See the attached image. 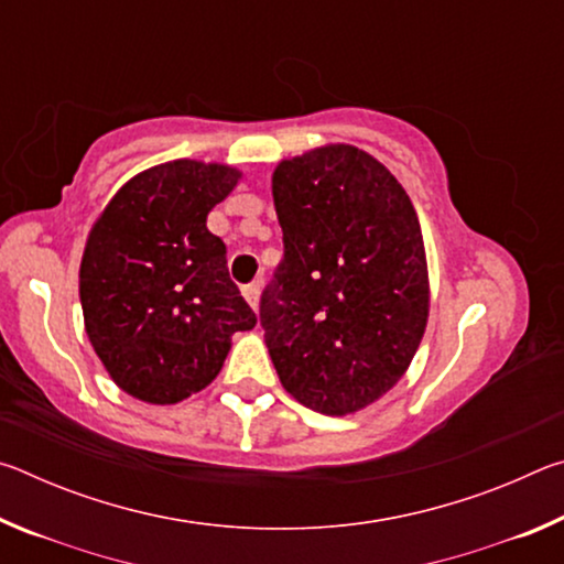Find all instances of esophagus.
<instances>
[{"label": "esophagus", "instance_id": "1", "mask_svg": "<svg viewBox=\"0 0 564 564\" xmlns=\"http://www.w3.org/2000/svg\"><path fill=\"white\" fill-rule=\"evenodd\" d=\"M243 295H246V301L251 303V308H253V311H259V299H261V281H253V283L243 285Z\"/></svg>", "mask_w": 564, "mask_h": 564}]
</instances>
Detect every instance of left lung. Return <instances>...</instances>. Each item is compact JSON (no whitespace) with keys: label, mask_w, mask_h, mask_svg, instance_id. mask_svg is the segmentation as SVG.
<instances>
[{"label":"left lung","mask_w":564,"mask_h":564,"mask_svg":"<svg viewBox=\"0 0 564 564\" xmlns=\"http://www.w3.org/2000/svg\"><path fill=\"white\" fill-rule=\"evenodd\" d=\"M283 259L261 328L283 388L323 415L376 403L413 360L427 323L417 214L398 178L348 144L273 171Z\"/></svg>","instance_id":"1"}]
</instances>
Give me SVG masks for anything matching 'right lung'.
Listing matches in <instances>:
<instances>
[{
  "label": "right lung",
  "mask_w": 564,
  "mask_h": 564,
  "mask_svg": "<svg viewBox=\"0 0 564 564\" xmlns=\"http://www.w3.org/2000/svg\"><path fill=\"white\" fill-rule=\"evenodd\" d=\"M231 166L169 161L121 186L94 224L79 271L84 326L121 390L171 405L218 376L256 313L228 275L206 216L238 184Z\"/></svg>",
  "instance_id": "add662e5"
}]
</instances>
